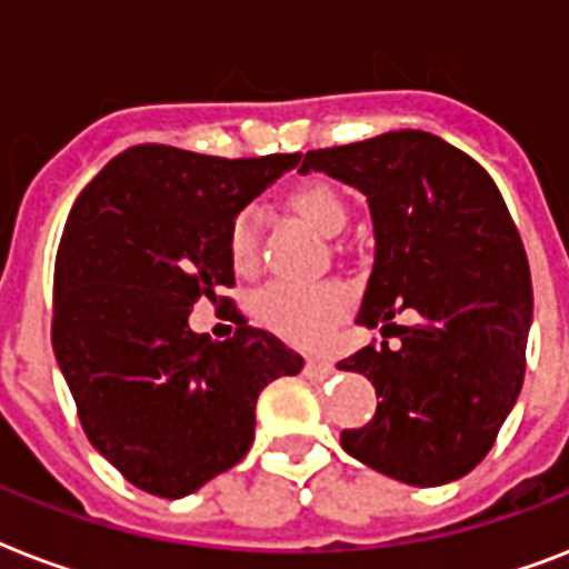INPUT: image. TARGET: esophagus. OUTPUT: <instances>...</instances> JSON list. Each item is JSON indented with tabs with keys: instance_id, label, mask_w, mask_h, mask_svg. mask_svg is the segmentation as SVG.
I'll return each mask as SVG.
<instances>
[{
	"instance_id": "obj_1",
	"label": "esophagus",
	"mask_w": 569,
	"mask_h": 569,
	"mask_svg": "<svg viewBox=\"0 0 569 569\" xmlns=\"http://www.w3.org/2000/svg\"><path fill=\"white\" fill-rule=\"evenodd\" d=\"M330 375H333V366L325 363V360H307V363H303V378L312 380V383L328 380Z\"/></svg>"
}]
</instances>
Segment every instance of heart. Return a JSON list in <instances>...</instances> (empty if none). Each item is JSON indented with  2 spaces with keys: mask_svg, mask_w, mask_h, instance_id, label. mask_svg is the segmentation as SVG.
Wrapping results in <instances>:
<instances>
[{
  "mask_svg": "<svg viewBox=\"0 0 569 569\" xmlns=\"http://www.w3.org/2000/svg\"><path fill=\"white\" fill-rule=\"evenodd\" d=\"M289 209L301 221L316 227L325 236H337L346 230L348 203L330 182L310 180L295 186L289 191ZM227 244V259L239 274H248L257 266L259 257V218L250 206L236 209L223 232ZM355 307V292L351 286L339 280H321V283H268L259 289L253 298V316L266 330L280 337L289 346L298 348H319L325 346L348 312Z\"/></svg>",
  "mask_w": 569,
  "mask_h": 569,
  "instance_id": "b5f03b06",
  "label": "heart"
}]
</instances>
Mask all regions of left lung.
<instances>
[{"instance_id":"left-lung-1","label":"left lung","mask_w":569,"mask_h":569,"mask_svg":"<svg viewBox=\"0 0 569 569\" xmlns=\"http://www.w3.org/2000/svg\"><path fill=\"white\" fill-rule=\"evenodd\" d=\"M369 197L375 268L357 321L401 346H366L339 369L378 392L363 428L339 433L366 467L413 487L449 485L493 449L526 375L531 274L490 173L419 129L303 156ZM413 309L416 326L391 321Z\"/></svg>"}]
</instances>
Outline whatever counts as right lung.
I'll return each instance as SVG.
<instances>
[{"label": "right lung", "mask_w": 569, "mask_h": 569, "mask_svg": "<svg viewBox=\"0 0 569 569\" xmlns=\"http://www.w3.org/2000/svg\"><path fill=\"white\" fill-rule=\"evenodd\" d=\"M301 153L221 159L164 144L114 156L76 197L56 257L52 348L88 440L129 485L180 499L248 455L259 392L303 357L248 325L189 328L236 283L232 212ZM227 301V298H221Z\"/></svg>", "instance_id": "right-lung-1"}]
</instances>
